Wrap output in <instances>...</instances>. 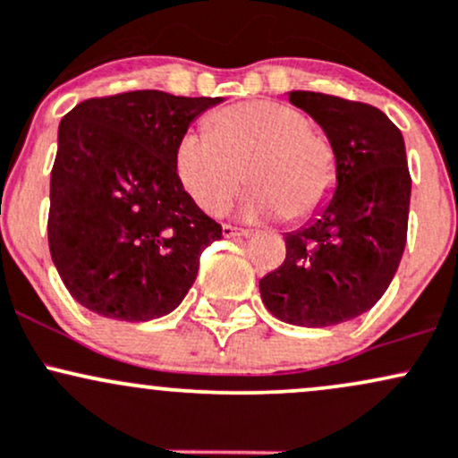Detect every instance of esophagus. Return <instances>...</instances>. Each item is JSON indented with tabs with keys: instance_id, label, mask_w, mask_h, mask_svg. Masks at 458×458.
I'll return each instance as SVG.
<instances>
[{
	"instance_id": "34e87169",
	"label": "esophagus",
	"mask_w": 458,
	"mask_h": 458,
	"mask_svg": "<svg viewBox=\"0 0 458 458\" xmlns=\"http://www.w3.org/2000/svg\"><path fill=\"white\" fill-rule=\"evenodd\" d=\"M223 235L225 238H246V235H250V231L231 227V225H223Z\"/></svg>"
}]
</instances>
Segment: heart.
Instances as JSON below:
<instances>
[{"label":"heart","instance_id":"heart-1","mask_svg":"<svg viewBox=\"0 0 458 458\" xmlns=\"http://www.w3.org/2000/svg\"><path fill=\"white\" fill-rule=\"evenodd\" d=\"M174 168L194 203L223 214L246 182V218L285 216L298 223L320 212L337 183L331 140L310 118L279 101H249L209 118V136L186 131L174 148Z\"/></svg>","mask_w":458,"mask_h":458}]
</instances>
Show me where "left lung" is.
Masks as SVG:
<instances>
[{
	"instance_id": "left-lung-1",
	"label": "left lung",
	"mask_w": 458,
	"mask_h": 458,
	"mask_svg": "<svg viewBox=\"0 0 458 458\" xmlns=\"http://www.w3.org/2000/svg\"><path fill=\"white\" fill-rule=\"evenodd\" d=\"M287 97L331 140L337 183L305 227L285 233V261L259 292L287 325L333 327L372 310L398 270L411 201L407 151L378 107L310 90Z\"/></svg>"
}]
</instances>
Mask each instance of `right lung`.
Instances as JSON below:
<instances>
[{
    "label": "right lung",
    "instance_id": "right-lung-1",
    "mask_svg": "<svg viewBox=\"0 0 458 458\" xmlns=\"http://www.w3.org/2000/svg\"><path fill=\"white\" fill-rule=\"evenodd\" d=\"M223 101L133 90L81 101L60 121L49 250L86 310L147 322L188 294L223 227L183 190L174 148L194 118Z\"/></svg>",
    "mask_w": 458,
    "mask_h": 458
}]
</instances>
